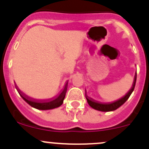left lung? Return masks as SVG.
I'll list each match as a JSON object with an SVG mask.
<instances>
[{"instance_id": "8db88e82", "label": "left lung", "mask_w": 149, "mask_h": 149, "mask_svg": "<svg viewBox=\"0 0 149 149\" xmlns=\"http://www.w3.org/2000/svg\"><path fill=\"white\" fill-rule=\"evenodd\" d=\"M136 73L134 76V82H133L132 87L130 90L128 91V92L125 95L124 97H123L122 98L119 99L118 100L116 101V102H112V103H109V104H103L100 103V102H97V101L93 100L92 99L88 97V95H85L86 97L87 101H88V103L89 105L92 108H93L94 109H96V110L101 111H112L116 110L118 108H119L120 106H122L125 102L128 100L130 96L131 95L132 92L134 90V87H135V83H136Z\"/></svg>"}]
</instances>
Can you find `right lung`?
<instances>
[{"label": "right lung", "mask_w": 149, "mask_h": 149, "mask_svg": "<svg viewBox=\"0 0 149 149\" xmlns=\"http://www.w3.org/2000/svg\"><path fill=\"white\" fill-rule=\"evenodd\" d=\"M68 86V82L66 83L64 90L60 94L57 98L54 99V100H32L29 97H26V95H24L22 92L18 90V92L19 93L20 96H21L23 100L27 102L31 107L35 108V109H40V110H49V109H55L60 107L61 104H63V101L64 100L65 95H66V90H67Z\"/></svg>", "instance_id": "1"}]
</instances>
